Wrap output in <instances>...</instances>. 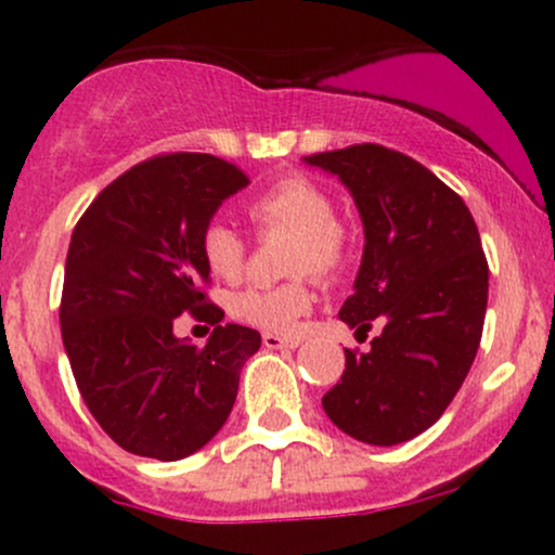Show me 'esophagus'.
I'll list each match as a JSON object with an SVG mask.
<instances>
[{
  "label": "esophagus",
  "instance_id": "esophagus-1",
  "mask_svg": "<svg viewBox=\"0 0 555 555\" xmlns=\"http://www.w3.org/2000/svg\"><path fill=\"white\" fill-rule=\"evenodd\" d=\"M299 339H289V336L279 334H263V347L266 349H295Z\"/></svg>",
  "mask_w": 555,
  "mask_h": 555
}]
</instances>
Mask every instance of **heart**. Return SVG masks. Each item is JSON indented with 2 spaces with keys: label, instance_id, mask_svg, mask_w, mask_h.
Wrapping results in <instances>:
<instances>
[{
  "label": "heart",
  "instance_id": "obj_1",
  "mask_svg": "<svg viewBox=\"0 0 555 555\" xmlns=\"http://www.w3.org/2000/svg\"><path fill=\"white\" fill-rule=\"evenodd\" d=\"M334 197L323 184L302 175L279 180L247 203V216L260 232H289L292 245L286 256L289 273H315L328 279L341 269L349 253V232L334 214ZM247 245L242 234L227 221H211L201 232V258L216 279L234 282L245 269ZM305 279L273 286H247L229 299V313L250 326L286 334L297 318L310 310Z\"/></svg>",
  "mask_w": 555,
  "mask_h": 555
}]
</instances>
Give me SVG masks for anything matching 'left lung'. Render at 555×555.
Here are the masks:
<instances>
[{"label": "left lung", "instance_id": "obj_1", "mask_svg": "<svg viewBox=\"0 0 555 555\" xmlns=\"http://www.w3.org/2000/svg\"><path fill=\"white\" fill-rule=\"evenodd\" d=\"M341 180L365 250L339 318L384 331L367 352L344 349L341 380L323 397L336 428L393 446L428 430L456 397L480 347L488 260L464 201L415 158L375 143L305 156Z\"/></svg>", "mask_w": 555, "mask_h": 555}]
</instances>
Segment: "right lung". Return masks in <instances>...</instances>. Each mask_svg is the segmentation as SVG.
Masks as SVG:
<instances>
[{
	"instance_id": "1",
	"label": "right lung",
	"mask_w": 555,
	"mask_h": 555,
	"mask_svg": "<svg viewBox=\"0 0 555 555\" xmlns=\"http://www.w3.org/2000/svg\"><path fill=\"white\" fill-rule=\"evenodd\" d=\"M247 175L211 154H164L106 184L69 240L60 323L80 397L114 443L177 462L227 423L256 328L208 302L201 232ZM182 312L215 326L206 348L173 336Z\"/></svg>"
}]
</instances>
